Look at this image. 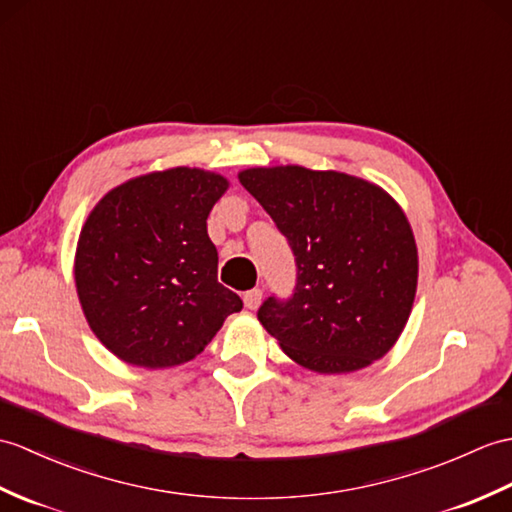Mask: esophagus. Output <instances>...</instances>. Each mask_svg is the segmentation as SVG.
Here are the masks:
<instances>
[{"instance_id": "esophagus-1", "label": "esophagus", "mask_w": 512, "mask_h": 512, "mask_svg": "<svg viewBox=\"0 0 512 512\" xmlns=\"http://www.w3.org/2000/svg\"><path fill=\"white\" fill-rule=\"evenodd\" d=\"M261 294H264V292H261L259 288H253V290L244 292L242 299H244V305L248 307V310H255V307L261 303Z\"/></svg>"}]
</instances>
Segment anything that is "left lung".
Returning a JSON list of instances; mask_svg holds the SVG:
<instances>
[{
    "label": "left lung",
    "instance_id": "8db88e82",
    "mask_svg": "<svg viewBox=\"0 0 512 512\" xmlns=\"http://www.w3.org/2000/svg\"><path fill=\"white\" fill-rule=\"evenodd\" d=\"M240 183L294 255L292 294L268 296L257 318L294 362L349 373L379 360L406 327L417 292V244L384 189L349 174L255 168Z\"/></svg>",
    "mask_w": 512,
    "mask_h": 512
}]
</instances>
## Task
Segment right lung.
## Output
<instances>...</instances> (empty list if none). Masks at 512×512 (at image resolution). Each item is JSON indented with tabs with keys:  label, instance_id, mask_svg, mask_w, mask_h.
Here are the masks:
<instances>
[{
	"label": "right lung",
	"instance_id": "add662e5",
	"mask_svg": "<svg viewBox=\"0 0 512 512\" xmlns=\"http://www.w3.org/2000/svg\"><path fill=\"white\" fill-rule=\"evenodd\" d=\"M220 174L174 168L106 194L82 227L76 288L93 334L117 358L163 368L207 347L242 299L218 283L207 216Z\"/></svg>",
	"mask_w": 512,
	"mask_h": 512
}]
</instances>
